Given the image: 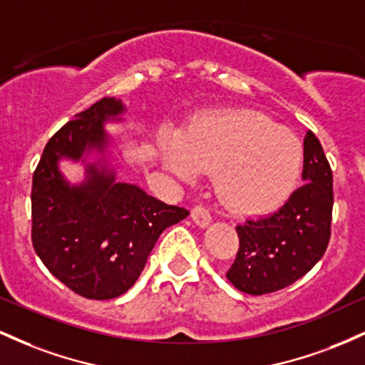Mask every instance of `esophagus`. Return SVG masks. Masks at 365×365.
<instances>
[{
  "label": "esophagus",
  "mask_w": 365,
  "mask_h": 365,
  "mask_svg": "<svg viewBox=\"0 0 365 365\" xmlns=\"http://www.w3.org/2000/svg\"><path fill=\"white\" fill-rule=\"evenodd\" d=\"M192 220L195 221L197 226H200V228H206V226L211 223V212H209L207 207L204 206H195L192 209Z\"/></svg>",
  "instance_id": "34e87169"
}]
</instances>
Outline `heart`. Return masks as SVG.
Listing matches in <instances>:
<instances>
[{"label": "heart", "instance_id": "heart-1", "mask_svg": "<svg viewBox=\"0 0 365 365\" xmlns=\"http://www.w3.org/2000/svg\"><path fill=\"white\" fill-rule=\"evenodd\" d=\"M163 163L175 177L216 171V190L226 206L269 212L299 183L304 145L290 130L254 111H230L190 125L180 135L161 137Z\"/></svg>", "mask_w": 365, "mask_h": 365}]
</instances>
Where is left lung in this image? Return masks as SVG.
Wrapping results in <instances>:
<instances>
[{"label": "left lung", "mask_w": 365, "mask_h": 365, "mask_svg": "<svg viewBox=\"0 0 365 365\" xmlns=\"http://www.w3.org/2000/svg\"><path fill=\"white\" fill-rule=\"evenodd\" d=\"M302 182L282 209L237 226L240 247L226 278L240 292L264 295L282 290L324 255L331 235L333 173L311 130L304 139Z\"/></svg>", "instance_id": "8db88e82"}]
</instances>
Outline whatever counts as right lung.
Listing matches in <instances>:
<instances>
[{
    "label": "right lung",
    "instance_id": "obj_1",
    "mask_svg": "<svg viewBox=\"0 0 365 365\" xmlns=\"http://www.w3.org/2000/svg\"><path fill=\"white\" fill-rule=\"evenodd\" d=\"M127 111L103 98L58 130L32 178V245L49 273L92 300L120 297L137 282L159 235L188 216L132 183L116 182L106 121ZM95 161L89 162L88 156ZM61 158L81 160L86 178L70 184Z\"/></svg>",
    "mask_w": 365,
    "mask_h": 365
}]
</instances>
